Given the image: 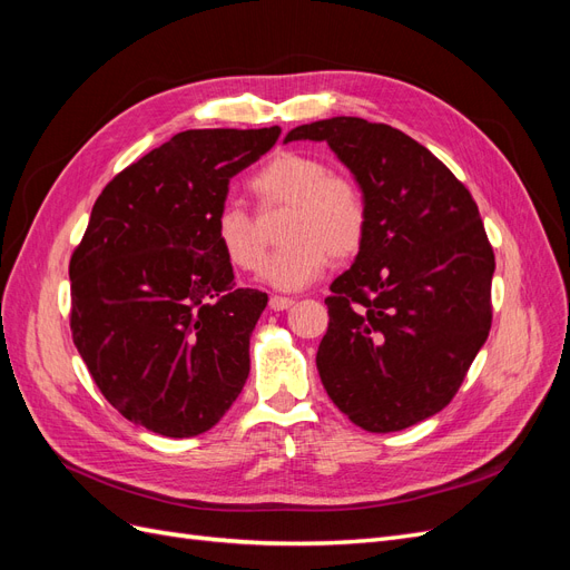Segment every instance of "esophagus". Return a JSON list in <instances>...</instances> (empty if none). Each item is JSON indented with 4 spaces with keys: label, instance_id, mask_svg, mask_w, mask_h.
<instances>
[{
    "label": "esophagus",
    "instance_id": "esophagus-1",
    "mask_svg": "<svg viewBox=\"0 0 570 570\" xmlns=\"http://www.w3.org/2000/svg\"><path fill=\"white\" fill-rule=\"evenodd\" d=\"M292 304H295V299H289V297H271V302H268V306L273 308V312H285V308H289Z\"/></svg>",
    "mask_w": 570,
    "mask_h": 570
}]
</instances>
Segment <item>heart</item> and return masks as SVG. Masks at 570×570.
Segmentation results:
<instances>
[{"mask_svg":"<svg viewBox=\"0 0 570 570\" xmlns=\"http://www.w3.org/2000/svg\"><path fill=\"white\" fill-rule=\"evenodd\" d=\"M258 209H285L264 281L275 289H302L333 262L352 258L368 230V204L361 187L333 176L325 161L302 151L275 154L249 180ZM216 243L239 271H258L266 258V237L243 206L223 204L214 220Z\"/></svg>","mask_w":570,"mask_h":570,"instance_id":"1","label":"heart"}]
</instances>
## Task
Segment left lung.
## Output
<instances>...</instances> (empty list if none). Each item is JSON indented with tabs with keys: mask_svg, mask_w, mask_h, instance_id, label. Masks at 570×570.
<instances>
[{
	"mask_svg": "<svg viewBox=\"0 0 570 570\" xmlns=\"http://www.w3.org/2000/svg\"><path fill=\"white\" fill-rule=\"evenodd\" d=\"M327 142L368 204V230L333 281L316 354L335 406L368 433L435 416L461 387L492 325L494 252L478 204L409 135L335 116L285 135Z\"/></svg>",
	"mask_w": 570,
	"mask_h": 570,
	"instance_id": "left-lung-1",
	"label": "left lung"
}]
</instances>
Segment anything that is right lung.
Here are the masks:
<instances>
[{"label":"right lung","mask_w":570,"mask_h":570,"mask_svg":"<svg viewBox=\"0 0 570 570\" xmlns=\"http://www.w3.org/2000/svg\"><path fill=\"white\" fill-rule=\"evenodd\" d=\"M281 128L185 130L101 189L71 256V333L107 402L164 438L214 428L249 375L266 292L235 287L214 220Z\"/></svg>","instance_id":"right-lung-1"}]
</instances>
